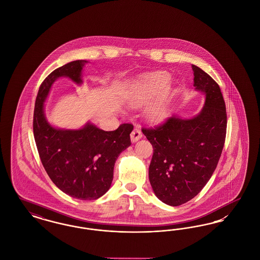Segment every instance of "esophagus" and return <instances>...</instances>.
Masks as SVG:
<instances>
[{
  "label": "esophagus",
  "instance_id": "1",
  "mask_svg": "<svg viewBox=\"0 0 260 260\" xmlns=\"http://www.w3.org/2000/svg\"><path fill=\"white\" fill-rule=\"evenodd\" d=\"M141 137H142V133H141L140 128H139V127H136V128L133 131L132 135H131L132 142H133V143H136Z\"/></svg>",
  "mask_w": 260,
  "mask_h": 260
}]
</instances>
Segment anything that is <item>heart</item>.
Wrapping results in <instances>:
<instances>
[{
    "mask_svg": "<svg viewBox=\"0 0 260 260\" xmlns=\"http://www.w3.org/2000/svg\"><path fill=\"white\" fill-rule=\"evenodd\" d=\"M173 77L168 72H158L140 80L136 85L131 99V103L136 108L148 105L161 95L170 87ZM168 105L166 102L155 104L148 110L152 120H160L167 114Z\"/></svg>",
    "mask_w": 260,
    "mask_h": 260,
    "instance_id": "heart-1",
    "label": "heart"
}]
</instances>
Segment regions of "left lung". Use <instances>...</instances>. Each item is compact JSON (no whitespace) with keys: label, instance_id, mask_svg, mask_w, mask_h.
I'll return each instance as SVG.
<instances>
[{"label":"left lung","instance_id":"8db88e82","mask_svg":"<svg viewBox=\"0 0 260 260\" xmlns=\"http://www.w3.org/2000/svg\"><path fill=\"white\" fill-rule=\"evenodd\" d=\"M195 90L205 95L196 116L173 114L164 124L143 128L154 148L149 181L162 203L177 207L197 196L210 180L222 152L227 116L222 93L215 81L192 65Z\"/></svg>","mask_w":260,"mask_h":260}]
</instances>
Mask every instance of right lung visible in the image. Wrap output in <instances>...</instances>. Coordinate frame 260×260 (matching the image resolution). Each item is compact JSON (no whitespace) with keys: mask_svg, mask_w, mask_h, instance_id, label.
<instances>
[{"mask_svg":"<svg viewBox=\"0 0 260 260\" xmlns=\"http://www.w3.org/2000/svg\"><path fill=\"white\" fill-rule=\"evenodd\" d=\"M87 60L69 62L51 72L38 91L33 131L42 164L51 181L62 192L79 200H96L111 187L114 166L119 155L131 146L134 125L121 124L105 132L87 122L78 129L55 127L45 114V101L53 83L68 78L83 84Z\"/></svg>","mask_w":260,"mask_h":260,"instance_id":"right-lung-1","label":"right lung"}]
</instances>
